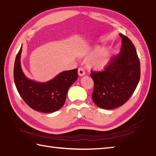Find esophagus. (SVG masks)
Returning <instances> with one entry per match:
<instances>
[{
    "instance_id": "1",
    "label": "esophagus",
    "mask_w": 156,
    "mask_h": 156,
    "mask_svg": "<svg viewBox=\"0 0 156 156\" xmlns=\"http://www.w3.org/2000/svg\"><path fill=\"white\" fill-rule=\"evenodd\" d=\"M78 75L80 76H84L85 75V71L84 70V68H78Z\"/></svg>"
}]
</instances>
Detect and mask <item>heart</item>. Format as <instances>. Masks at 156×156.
Listing matches in <instances>:
<instances>
[{
    "label": "heart",
    "instance_id": "obj_1",
    "mask_svg": "<svg viewBox=\"0 0 156 156\" xmlns=\"http://www.w3.org/2000/svg\"><path fill=\"white\" fill-rule=\"evenodd\" d=\"M90 64L98 70H102L108 66L110 60V54L107 50H104L102 47L96 46L90 54Z\"/></svg>",
    "mask_w": 156,
    "mask_h": 156
}]
</instances>
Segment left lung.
<instances>
[{
	"instance_id": "8db88e82",
	"label": "left lung",
	"mask_w": 156,
	"mask_h": 156,
	"mask_svg": "<svg viewBox=\"0 0 156 156\" xmlns=\"http://www.w3.org/2000/svg\"><path fill=\"white\" fill-rule=\"evenodd\" d=\"M120 52L112 58L102 72L91 71L94 88L92 100L102 109L112 110L125 104L140 78V64L134 45L122 34Z\"/></svg>"
}]
</instances>
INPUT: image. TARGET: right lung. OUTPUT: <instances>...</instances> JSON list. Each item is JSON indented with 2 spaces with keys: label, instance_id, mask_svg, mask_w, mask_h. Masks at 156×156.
Masks as SVG:
<instances>
[{
  "label": "right lung",
  "instance_id": "1",
  "mask_svg": "<svg viewBox=\"0 0 156 156\" xmlns=\"http://www.w3.org/2000/svg\"><path fill=\"white\" fill-rule=\"evenodd\" d=\"M23 46L17 54L14 66V80L22 98L32 109L52 113L63 106L68 90L78 79V69L60 72L54 78L45 82L30 80L24 74L20 58Z\"/></svg>",
  "mask_w": 156,
  "mask_h": 156
}]
</instances>
